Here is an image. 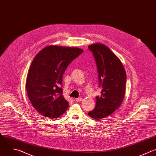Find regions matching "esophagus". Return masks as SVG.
<instances>
[{"mask_svg":"<svg viewBox=\"0 0 156 156\" xmlns=\"http://www.w3.org/2000/svg\"><path fill=\"white\" fill-rule=\"evenodd\" d=\"M76 101L77 102H80L82 101H83V98H76Z\"/></svg>","mask_w":156,"mask_h":156,"instance_id":"1","label":"esophagus"}]
</instances>
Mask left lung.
Returning <instances> with one entry per match:
<instances>
[{
  "instance_id": "left-lung-1",
  "label": "left lung",
  "mask_w": 156,
  "mask_h": 156,
  "mask_svg": "<svg viewBox=\"0 0 156 156\" xmlns=\"http://www.w3.org/2000/svg\"><path fill=\"white\" fill-rule=\"evenodd\" d=\"M88 48L96 61L101 95L96 97L95 108L88 115L100 120L110 115L122 104L127 76L121 61L107 46L96 43L89 45Z\"/></svg>"
}]
</instances>
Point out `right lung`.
Returning a JSON list of instances; mask_svg holds the SVG:
<instances>
[{"label": "right lung", "mask_w": 156, "mask_h": 156, "mask_svg": "<svg viewBox=\"0 0 156 156\" xmlns=\"http://www.w3.org/2000/svg\"><path fill=\"white\" fill-rule=\"evenodd\" d=\"M83 51L79 48L51 45L34 57L26 88L31 104L41 115L56 119L66 111L69 103L62 95L63 75L69 64Z\"/></svg>", "instance_id": "obj_1"}]
</instances>
